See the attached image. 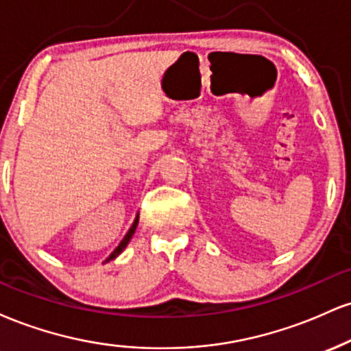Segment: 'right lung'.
Listing matches in <instances>:
<instances>
[{"instance_id":"obj_1","label":"right lung","mask_w":351,"mask_h":351,"mask_svg":"<svg viewBox=\"0 0 351 351\" xmlns=\"http://www.w3.org/2000/svg\"><path fill=\"white\" fill-rule=\"evenodd\" d=\"M136 226H138V215H136V217H135V221H134V224H132V226H130V229H128V232H127V234H125V236H123V239H122V241H120V244H119V245H117V247L114 249V252H112V254H110V256H108V257H107V259H106V263H108V261H112V259H115V257H117V256H119V254H120V252H122L125 247H127V244H128V243H130L132 236H134V234H135V229H136Z\"/></svg>"}]
</instances>
